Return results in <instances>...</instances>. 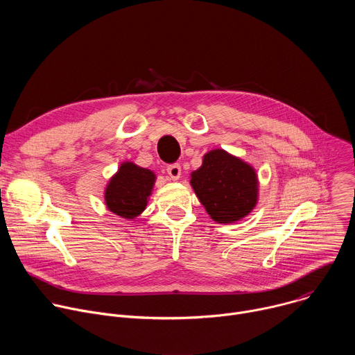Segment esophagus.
<instances>
[{"mask_svg": "<svg viewBox=\"0 0 355 355\" xmlns=\"http://www.w3.org/2000/svg\"><path fill=\"white\" fill-rule=\"evenodd\" d=\"M167 173L168 175L173 178V180H178L180 175H181V166L174 163V164H170L167 166Z\"/></svg>", "mask_w": 355, "mask_h": 355, "instance_id": "34e87169", "label": "esophagus"}]
</instances>
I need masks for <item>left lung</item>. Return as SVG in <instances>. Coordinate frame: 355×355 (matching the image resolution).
Masks as SVG:
<instances>
[{
	"label": "left lung",
	"mask_w": 355,
	"mask_h": 355,
	"mask_svg": "<svg viewBox=\"0 0 355 355\" xmlns=\"http://www.w3.org/2000/svg\"><path fill=\"white\" fill-rule=\"evenodd\" d=\"M191 185L209 216L218 223H233L257 204L259 181L254 168L225 150H212L191 174Z\"/></svg>",
	"instance_id": "left-lung-1"
}]
</instances>
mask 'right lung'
<instances>
[{
    "instance_id": "1",
    "label": "right lung",
    "mask_w": 355,
    "mask_h": 355,
    "mask_svg": "<svg viewBox=\"0 0 355 355\" xmlns=\"http://www.w3.org/2000/svg\"><path fill=\"white\" fill-rule=\"evenodd\" d=\"M156 175L147 168L137 167L133 163H123L118 173L111 178L105 202L111 212L125 219H133L140 215L151 193Z\"/></svg>"
}]
</instances>
